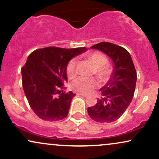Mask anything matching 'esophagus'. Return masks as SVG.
I'll return each mask as SVG.
<instances>
[{
  "mask_svg": "<svg viewBox=\"0 0 159 159\" xmlns=\"http://www.w3.org/2000/svg\"><path fill=\"white\" fill-rule=\"evenodd\" d=\"M77 94L79 95V96H84V97H87V96H88V95H87V94H86V93H78Z\"/></svg>",
  "mask_w": 159,
  "mask_h": 159,
  "instance_id": "esophagus-1",
  "label": "esophagus"
}]
</instances>
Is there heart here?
<instances>
[{"mask_svg":"<svg viewBox=\"0 0 159 159\" xmlns=\"http://www.w3.org/2000/svg\"><path fill=\"white\" fill-rule=\"evenodd\" d=\"M88 59L96 68V75L101 81H106L111 74V70L106 63L107 57L104 54L98 52L91 53L88 55ZM78 61L73 58L69 62L67 65L66 72L70 78H73L76 74V66ZM96 81L93 78L80 77L72 82V87L75 90L82 93L90 92L96 87Z\"/></svg>","mask_w":159,"mask_h":159,"instance_id":"1","label":"heart"}]
</instances>
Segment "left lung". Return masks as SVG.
<instances>
[{
  "label": "left lung",
  "mask_w": 159,
  "mask_h": 159,
  "mask_svg": "<svg viewBox=\"0 0 159 159\" xmlns=\"http://www.w3.org/2000/svg\"><path fill=\"white\" fill-rule=\"evenodd\" d=\"M111 58L114 64L110 79L100 89L102 98L87 108L89 116L98 123L119 119L129 106L135 90L137 73L130 54L123 47L104 42L90 47Z\"/></svg>",
  "instance_id": "1"
}]
</instances>
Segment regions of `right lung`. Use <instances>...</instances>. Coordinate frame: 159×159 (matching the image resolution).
Masks as SVG:
<instances>
[{"mask_svg": "<svg viewBox=\"0 0 159 159\" xmlns=\"http://www.w3.org/2000/svg\"><path fill=\"white\" fill-rule=\"evenodd\" d=\"M87 48L57 47L33 52L21 69L24 92L36 116L46 121H58L66 117L75 94L63 92L67 81L66 68L70 60L85 52Z\"/></svg>", "mask_w": 159, "mask_h": 159, "instance_id": "1", "label": "right lung"}]
</instances>
